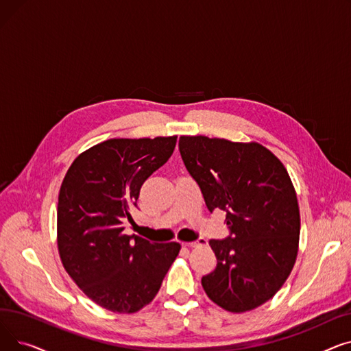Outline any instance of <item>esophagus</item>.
<instances>
[{"mask_svg": "<svg viewBox=\"0 0 351 351\" xmlns=\"http://www.w3.org/2000/svg\"><path fill=\"white\" fill-rule=\"evenodd\" d=\"M205 243H206L205 239H197V241H195V242H189V243H185V246H188V247H199V246L205 245Z\"/></svg>", "mask_w": 351, "mask_h": 351, "instance_id": "esophagus-1", "label": "esophagus"}]
</instances>
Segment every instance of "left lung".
<instances>
[{
	"instance_id": "left-lung-1",
	"label": "left lung",
	"mask_w": 351,
	"mask_h": 351,
	"mask_svg": "<svg viewBox=\"0 0 351 351\" xmlns=\"http://www.w3.org/2000/svg\"><path fill=\"white\" fill-rule=\"evenodd\" d=\"M179 152L208 209L225 210L230 230L209 242L217 265L202 286L232 313L262 306L280 290L299 250L300 212L286 168L257 142L180 136Z\"/></svg>"
}]
</instances>
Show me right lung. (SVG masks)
Wrapping results in <instances>:
<instances>
[{
    "label": "right lung",
    "mask_w": 351,
    "mask_h": 351,
    "mask_svg": "<svg viewBox=\"0 0 351 351\" xmlns=\"http://www.w3.org/2000/svg\"><path fill=\"white\" fill-rule=\"evenodd\" d=\"M178 136L108 139L72 162L57 210L61 262L98 306L139 311L160 289L180 245L151 243L123 233L141 186L173 154Z\"/></svg>",
    "instance_id": "1"
}]
</instances>
